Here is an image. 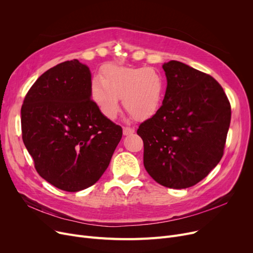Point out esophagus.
<instances>
[{"label":"esophagus","mask_w":253,"mask_h":253,"mask_svg":"<svg viewBox=\"0 0 253 253\" xmlns=\"http://www.w3.org/2000/svg\"><path fill=\"white\" fill-rule=\"evenodd\" d=\"M132 133H134L133 128H130V127H124L123 128V134L124 135H130Z\"/></svg>","instance_id":"esophagus-1"}]
</instances>
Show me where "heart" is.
<instances>
[{
  "label": "heart",
  "mask_w": 253,
  "mask_h": 253,
  "mask_svg": "<svg viewBox=\"0 0 253 253\" xmlns=\"http://www.w3.org/2000/svg\"><path fill=\"white\" fill-rule=\"evenodd\" d=\"M165 89L163 76L155 69L108 64L100 78L92 79L90 96L106 119L117 118L121 98L124 109L132 117L147 120L161 108Z\"/></svg>",
  "instance_id": "obj_1"
}]
</instances>
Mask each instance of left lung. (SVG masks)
I'll return each instance as SVG.
<instances>
[{
    "label": "left lung",
    "mask_w": 253,
    "mask_h": 253,
    "mask_svg": "<svg viewBox=\"0 0 253 253\" xmlns=\"http://www.w3.org/2000/svg\"><path fill=\"white\" fill-rule=\"evenodd\" d=\"M162 68L167 79L162 106L137 129L143 140V165L158 183L187 189L220 161L231 105L211 76L176 60Z\"/></svg>",
    "instance_id": "8db88e82"
}]
</instances>
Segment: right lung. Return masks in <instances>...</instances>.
Masks as SVG:
<instances>
[{
	"mask_svg": "<svg viewBox=\"0 0 253 253\" xmlns=\"http://www.w3.org/2000/svg\"><path fill=\"white\" fill-rule=\"evenodd\" d=\"M90 83L86 64L59 63L37 80L21 108L22 139L38 173L66 192L94 184L122 138L93 102Z\"/></svg>",
	"mask_w": 253,
	"mask_h": 253,
	"instance_id": "obj_1",
	"label": "right lung"
}]
</instances>
